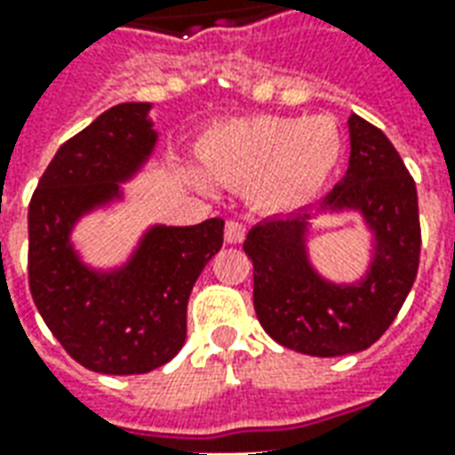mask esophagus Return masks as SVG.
<instances>
[{
  "label": "esophagus",
  "instance_id": "34e87169",
  "mask_svg": "<svg viewBox=\"0 0 455 455\" xmlns=\"http://www.w3.org/2000/svg\"><path fill=\"white\" fill-rule=\"evenodd\" d=\"M224 238L228 243H241L246 238V224L238 221V219H228L227 227H224Z\"/></svg>",
  "mask_w": 455,
  "mask_h": 455
}]
</instances>
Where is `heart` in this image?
Instances as JSON below:
<instances>
[{"label":"heart","instance_id":"b5f03b06","mask_svg":"<svg viewBox=\"0 0 455 455\" xmlns=\"http://www.w3.org/2000/svg\"><path fill=\"white\" fill-rule=\"evenodd\" d=\"M341 133L329 116H251L221 124L202 160L227 188H251L267 212H290L324 189L341 160Z\"/></svg>","mask_w":455,"mask_h":455}]
</instances>
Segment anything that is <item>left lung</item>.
Here are the masks:
<instances>
[{"instance_id":"left-lung-1","label":"left lung","mask_w":455,"mask_h":455,"mask_svg":"<svg viewBox=\"0 0 455 455\" xmlns=\"http://www.w3.org/2000/svg\"><path fill=\"white\" fill-rule=\"evenodd\" d=\"M351 160L316 211L358 208L379 238L371 273L358 286H331L304 253L306 219L315 212L273 217L248 231L253 307L260 326L285 348L307 355H346L378 341L410 295L419 267L417 188L387 136L358 114L348 119Z\"/></svg>"}]
</instances>
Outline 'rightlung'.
Listing matches in <instances>:
<instances>
[{
    "label": "right lung",
    "mask_w": 455,
    "mask_h": 455,
    "mask_svg": "<svg viewBox=\"0 0 455 455\" xmlns=\"http://www.w3.org/2000/svg\"><path fill=\"white\" fill-rule=\"evenodd\" d=\"M150 104H116L58 148L28 204V287L48 329L94 372L140 375L175 358L188 299L224 243V219L156 227L129 266L97 275L75 258V219L116 195L156 143Z\"/></svg>",
    "instance_id": "add662e5"
}]
</instances>
